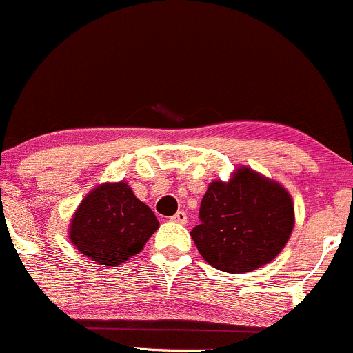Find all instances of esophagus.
<instances>
[{
  "mask_svg": "<svg viewBox=\"0 0 353 353\" xmlns=\"http://www.w3.org/2000/svg\"><path fill=\"white\" fill-rule=\"evenodd\" d=\"M170 221L178 223V225H187V212L178 211L175 216H172V218H170Z\"/></svg>",
  "mask_w": 353,
  "mask_h": 353,
  "instance_id": "34e87169",
  "label": "esophagus"
}]
</instances>
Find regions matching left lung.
<instances>
[{
  "mask_svg": "<svg viewBox=\"0 0 353 353\" xmlns=\"http://www.w3.org/2000/svg\"><path fill=\"white\" fill-rule=\"evenodd\" d=\"M190 232L208 264L225 273L266 266L285 249L295 225L292 195L280 181L242 165L208 185Z\"/></svg>",
  "mask_w": 353,
  "mask_h": 353,
  "instance_id": "left-lung-1",
  "label": "left lung"
}]
</instances>
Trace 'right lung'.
I'll return each instance as SVG.
<instances>
[{
  "instance_id": "add662e5",
  "label": "right lung",
  "mask_w": 353,
  "mask_h": 353,
  "mask_svg": "<svg viewBox=\"0 0 353 353\" xmlns=\"http://www.w3.org/2000/svg\"><path fill=\"white\" fill-rule=\"evenodd\" d=\"M158 228L152 209L135 197L127 181H106L75 209L68 239L87 259L113 268L141 252Z\"/></svg>"
}]
</instances>
